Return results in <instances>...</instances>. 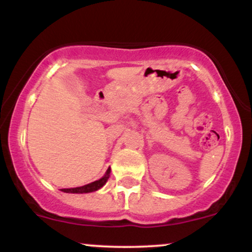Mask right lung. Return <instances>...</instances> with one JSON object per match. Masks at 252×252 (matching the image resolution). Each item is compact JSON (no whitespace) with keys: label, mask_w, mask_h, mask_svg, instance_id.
Returning <instances> with one entry per match:
<instances>
[{"label":"right lung","mask_w":252,"mask_h":252,"mask_svg":"<svg viewBox=\"0 0 252 252\" xmlns=\"http://www.w3.org/2000/svg\"><path fill=\"white\" fill-rule=\"evenodd\" d=\"M110 172H111V169L108 168V170H106V173H105V175H104L103 178H100L99 180H97V181L91 182V184L85 185V186L74 187V189H63L62 190H63V192H65V193H77V194H83V193L94 192V190H98L99 189H102L104 185L106 184V181H108V179L110 176Z\"/></svg>","instance_id":"add662e5"}]
</instances>
